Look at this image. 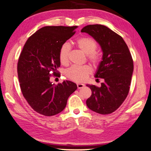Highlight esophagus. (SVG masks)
Listing matches in <instances>:
<instances>
[{"mask_svg": "<svg viewBox=\"0 0 151 151\" xmlns=\"http://www.w3.org/2000/svg\"><path fill=\"white\" fill-rule=\"evenodd\" d=\"M76 85H77L78 88H82L85 86V85H84V84H82V83H77L76 84Z\"/></svg>", "mask_w": 151, "mask_h": 151, "instance_id": "34e87169", "label": "esophagus"}]
</instances>
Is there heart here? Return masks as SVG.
I'll return each mask as SVG.
<instances>
[{
    "instance_id": "obj_1",
    "label": "heart",
    "mask_w": 151,
    "mask_h": 151,
    "mask_svg": "<svg viewBox=\"0 0 151 151\" xmlns=\"http://www.w3.org/2000/svg\"><path fill=\"white\" fill-rule=\"evenodd\" d=\"M75 45L84 54L87 55L88 59L97 66L101 63V57L98 52H95L97 44L95 40L89 37H82L76 40ZM70 46L63 44L59 50V60L61 64L66 65L68 63ZM92 72L90 66H72L66 70L65 75L70 80L76 82H83L86 80Z\"/></svg>"
}]
</instances>
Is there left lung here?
I'll use <instances>...</instances> for the list:
<instances>
[{
  "mask_svg": "<svg viewBox=\"0 0 151 151\" xmlns=\"http://www.w3.org/2000/svg\"><path fill=\"white\" fill-rule=\"evenodd\" d=\"M81 32L91 36L103 52L94 77L103 78L104 82L101 87L86 85L92 91L86 105L97 113L111 114L121 105L129 93L133 73L131 52L121 36L104 25H87Z\"/></svg>",
  "mask_w": 151,
  "mask_h": 151,
  "instance_id": "8db88e82",
  "label": "left lung"
}]
</instances>
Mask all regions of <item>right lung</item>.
<instances>
[{"label": "right lung", "mask_w": 151, "mask_h": 151, "mask_svg": "<svg viewBox=\"0 0 151 151\" xmlns=\"http://www.w3.org/2000/svg\"><path fill=\"white\" fill-rule=\"evenodd\" d=\"M77 27H42L29 38L20 53L17 66L20 89L29 105L42 115L62 112L68 98L77 88L69 81L57 85L50 81V73L58 75L61 46L75 35Z\"/></svg>", "instance_id": "add662e5"}]
</instances>
